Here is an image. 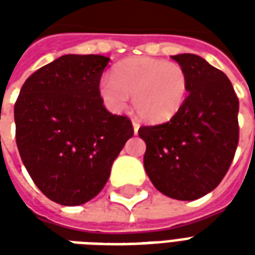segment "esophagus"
<instances>
[{
    "label": "esophagus",
    "instance_id": "34e87169",
    "mask_svg": "<svg viewBox=\"0 0 255 255\" xmlns=\"http://www.w3.org/2000/svg\"><path fill=\"white\" fill-rule=\"evenodd\" d=\"M132 128H133V133L136 135L138 133V129H139V124L136 122H132Z\"/></svg>",
    "mask_w": 255,
    "mask_h": 255
}]
</instances>
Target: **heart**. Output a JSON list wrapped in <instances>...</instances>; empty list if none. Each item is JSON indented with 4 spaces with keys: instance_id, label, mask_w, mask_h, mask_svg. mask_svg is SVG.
<instances>
[{
    "instance_id": "heart-1",
    "label": "heart",
    "mask_w": 255,
    "mask_h": 255,
    "mask_svg": "<svg viewBox=\"0 0 255 255\" xmlns=\"http://www.w3.org/2000/svg\"><path fill=\"white\" fill-rule=\"evenodd\" d=\"M132 94L135 111L143 120L164 123L180 112L188 94L182 65L153 57H131L117 64L112 76L101 80L100 95L108 109L122 112Z\"/></svg>"
}]
</instances>
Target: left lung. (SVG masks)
Instances as JSON below:
<instances>
[{
	"mask_svg": "<svg viewBox=\"0 0 255 255\" xmlns=\"http://www.w3.org/2000/svg\"><path fill=\"white\" fill-rule=\"evenodd\" d=\"M184 68L188 95L168 123L139 128L144 171L164 195L194 201L217 187L234 160L239 100L224 72L197 54L172 56Z\"/></svg>",
	"mask_w": 255,
	"mask_h": 255,
	"instance_id": "1",
	"label": "left lung"
}]
</instances>
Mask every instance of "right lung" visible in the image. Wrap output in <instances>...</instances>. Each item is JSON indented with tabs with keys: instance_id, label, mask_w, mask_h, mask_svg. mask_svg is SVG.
<instances>
[{
	"instance_id": "right-lung-1",
	"label": "right lung",
	"mask_w": 255,
	"mask_h": 255,
	"mask_svg": "<svg viewBox=\"0 0 255 255\" xmlns=\"http://www.w3.org/2000/svg\"><path fill=\"white\" fill-rule=\"evenodd\" d=\"M111 58L65 54L31 75L14 104L16 143L36 187L64 206L100 194L133 135L126 116L106 111L100 80Z\"/></svg>"
}]
</instances>
